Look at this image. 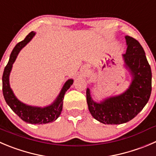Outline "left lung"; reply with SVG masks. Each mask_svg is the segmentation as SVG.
<instances>
[{
  "mask_svg": "<svg viewBox=\"0 0 156 156\" xmlns=\"http://www.w3.org/2000/svg\"><path fill=\"white\" fill-rule=\"evenodd\" d=\"M126 65L133 75L129 88L119 96L97 103L92 99L89 89L87 101L91 115L104 124H122L133 119L149 101L152 92V71L143 48L137 40L126 36Z\"/></svg>",
  "mask_w": 156,
  "mask_h": 156,
  "instance_id": "1",
  "label": "left lung"
}]
</instances>
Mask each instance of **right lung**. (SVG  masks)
<instances>
[{"label": "right lung", "instance_id": "right-lung-1", "mask_svg": "<svg viewBox=\"0 0 156 156\" xmlns=\"http://www.w3.org/2000/svg\"><path fill=\"white\" fill-rule=\"evenodd\" d=\"M35 33L31 31L23 41L19 42L14 47V50L10 53L8 63L4 68L2 76V90L6 103L22 120L31 124H46L50 122L55 121L60 116L62 109H63V97H64L65 93L73 83V80H68L63 86L56 101L53 104L47 107L41 108L27 106L19 101L16 98L10 87L9 75L12 68L13 63L15 61L20 50L32 39Z\"/></svg>", "mask_w": 156, "mask_h": 156}]
</instances>
